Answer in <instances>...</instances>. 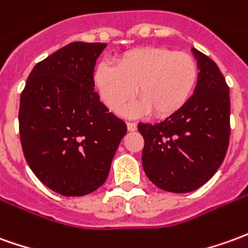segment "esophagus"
Returning a JSON list of instances; mask_svg holds the SVG:
<instances>
[{
  "mask_svg": "<svg viewBox=\"0 0 248 248\" xmlns=\"http://www.w3.org/2000/svg\"><path fill=\"white\" fill-rule=\"evenodd\" d=\"M127 130H129V131H136L137 130L136 122H127Z\"/></svg>",
  "mask_w": 248,
  "mask_h": 248,
  "instance_id": "34e87169",
  "label": "esophagus"
}]
</instances>
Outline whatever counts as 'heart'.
Returning a JSON list of instances; mask_svg holds the SVG:
<instances>
[{"label":"heart","instance_id":"b5f03b06","mask_svg":"<svg viewBox=\"0 0 248 248\" xmlns=\"http://www.w3.org/2000/svg\"><path fill=\"white\" fill-rule=\"evenodd\" d=\"M197 76V64L189 53L143 46L124 53L117 60V67L100 62L94 71V84L112 111H119L133 99L137 88L141 100L126 107V115L152 111L155 117H168L189 100Z\"/></svg>","mask_w":248,"mask_h":248}]
</instances>
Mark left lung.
<instances>
[{"label": "left lung", "mask_w": 248, "mask_h": 248, "mask_svg": "<svg viewBox=\"0 0 248 248\" xmlns=\"http://www.w3.org/2000/svg\"><path fill=\"white\" fill-rule=\"evenodd\" d=\"M197 84L189 100L160 124H140L142 166L161 189L186 193L200 188L224 160L230 142V88L216 65L192 48Z\"/></svg>", "instance_id": "obj_1"}]
</instances>
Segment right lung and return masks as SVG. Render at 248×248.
<instances>
[{"instance_id": "add662e5", "label": "right lung", "mask_w": 248, "mask_h": 248, "mask_svg": "<svg viewBox=\"0 0 248 248\" xmlns=\"http://www.w3.org/2000/svg\"><path fill=\"white\" fill-rule=\"evenodd\" d=\"M105 43L75 41L34 65L20 98L25 160L43 184L84 196L106 181L127 131L95 93L94 68Z\"/></svg>"}]
</instances>
